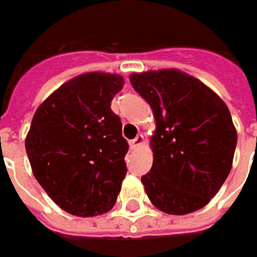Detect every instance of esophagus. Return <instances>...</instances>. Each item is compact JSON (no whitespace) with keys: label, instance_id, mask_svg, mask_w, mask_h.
<instances>
[{"label":"esophagus","instance_id":"1","mask_svg":"<svg viewBox=\"0 0 257 257\" xmlns=\"http://www.w3.org/2000/svg\"><path fill=\"white\" fill-rule=\"evenodd\" d=\"M143 143H144V136H143V134H139L134 140L130 141V146H132V149H136V147L141 146Z\"/></svg>","mask_w":257,"mask_h":257}]
</instances>
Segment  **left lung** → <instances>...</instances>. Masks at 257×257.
<instances>
[{"label": "left lung", "mask_w": 257, "mask_h": 257, "mask_svg": "<svg viewBox=\"0 0 257 257\" xmlns=\"http://www.w3.org/2000/svg\"><path fill=\"white\" fill-rule=\"evenodd\" d=\"M130 82L156 117L154 161L141 177L150 201L173 215L201 209L230 173L237 136L228 106L177 69L133 73Z\"/></svg>", "instance_id": "8db88e82"}]
</instances>
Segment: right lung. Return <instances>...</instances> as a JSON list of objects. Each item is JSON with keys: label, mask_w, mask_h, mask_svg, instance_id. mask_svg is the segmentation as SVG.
<instances>
[{"label": "right lung", "mask_w": 257, "mask_h": 257, "mask_svg": "<svg viewBox=\"0 0 257 257\" xmlns=\"http://www.w3.org/2000/svg\"><path fill=\"white\" fill-rule=\"evenodd\" d=\"M118 75L92 72L69 80L38 107L25 149L36 181L66 212L96 216L116 204L128 143L110 108Z\"/></svg>", "instance_id": "right-lung-1"}]
</instances>
